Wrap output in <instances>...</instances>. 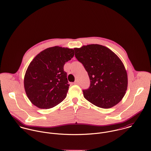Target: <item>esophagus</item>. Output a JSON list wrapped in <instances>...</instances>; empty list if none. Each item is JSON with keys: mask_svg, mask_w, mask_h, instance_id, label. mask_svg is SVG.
<instances>
[{"mask_svg": "<svg viewBox=\"0 0 151 151\" xmlns=\"http://www.w3.org/2000/svg\"><path fill=\"white\" fill-rule=\"evenodd\" d=\"M78 84H79V82L78 80H76L75 82L74 83V84H76V85H78Z\"/></svg>", "mask_w": 151, "mask_h": 151, "instance_id": "esophagus-1", "label": "esophagus"}]
</instances>
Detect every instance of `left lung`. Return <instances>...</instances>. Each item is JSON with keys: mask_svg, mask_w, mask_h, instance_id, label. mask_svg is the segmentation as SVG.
I'll use <instances>...</instances> for the list:
<instances>
[{"mask_svg": "<svg viewBox=\"0 0 151 151\" xmlns=\"http://www.w3.org/2000/svg\"><path fill=\"white\" fill-rule=\"evenodd\" d=\"M75 56L88 73L90 86L84 98L94 105L111 108L121 101L127 89V74L121 60L108 47L98 44L74 48Z\"/></svg>", "mask_w": 151, "mask_h": 151, "instance_id": "8db88e82", "label": "left lung"}]
</instances>
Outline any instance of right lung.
Wrapping results in <instances>:
<instances>
[{"mask_svg": "<svg viewBox=\"0 0 151 151\" xmlns=\"http://www.w3.org/2000/svg\"><path fill=\"white\" fill-rule=\"evenodd\" d=\"M74 55L73 49L54 46L45 49L32 60L26 71L24 84L33 105L50 109L65 99L70 85L63 67Z\"/></svg>", "mask_w": 151, "mask_h": 151, "instance_id": "add662e5", "label": "right lung"}]
</instances>
